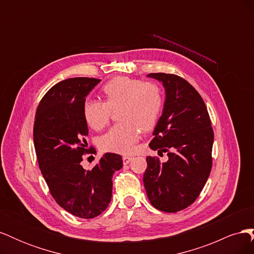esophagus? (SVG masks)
<instances>
[{
  "label": "esophagus",
  "instance_id": "esophagus-1",
  "mask_svg": "<svg viewBox=\"0 0 254 254\" xmlns=\"http://www.w3.org/2000/svg\"><path fill=\"white\" fill-rule=\"evenodd\" d=\"M131 160H132V157H130V156H124V157H123V163H124V164L126 165V164H128Z\"/></svg>",
  "mask_w": 254,
  "mask_h": 254
}]
</instances>
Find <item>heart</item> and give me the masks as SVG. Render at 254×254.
<instances>
[{"label":"heart","mask_w":254,"mask_h":254,"mask_svg":"<svg viewBox=\"0 0 254 254\" xmlns=\"http://www.w3.org/2000/svg\"><path fill=\"white\" fill-rule=\"evenodd\" d=\"M104 102L87 101L82 115L87 124L95 130L110 122L112 110L118 109V122L105 133L99 145L106 151L129 153L140 137L141 130L155 128L163 108V92L158 83L139 78L118 76L102 89Z\"/></svg>","instance_id":"1"}]
</instances>
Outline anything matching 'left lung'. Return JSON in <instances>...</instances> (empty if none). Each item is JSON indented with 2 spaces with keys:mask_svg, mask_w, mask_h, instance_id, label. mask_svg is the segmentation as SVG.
<instances>
[{
  "mask_svg": "<svg viewBox=\"0 0 254 254\" xmlns=\"http://www.w3.org/2000/svg\"><path fill=\"white\" fill-rule=\"evenodd\" d=\"M163 83L166 99L163 113L149 143L158 155L147 157L143 182L156 209L175 213L187 209L198 198L209 178L213 158L214 132L209 112L197 90L175 74L150 73Z\"/></svg>",
  "mask_w": 254,
  "mask_h": 254,
  "instance_id": "obj_1",
  "label": "left lung"
}]
</instances>
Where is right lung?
Instances as JSON below:
<instances>
[{"label": "right lung", "mask_w": 254, "mask_h": 254, "mask_svg": "<svg viewBox=\"0 0 254 254\" xmlns=\"http://www.w3.org/2000/svg\"><path fill=\"white\" fill-rule=\"evenodd\" d=\"M101 79L75 77L53 86L38 106L34 123V144L38 164L55 201L79 218H94L109 205L112 177L123 160L107 152L86 171L83 156L89 130L82 115L86 96Z\"/></svg>", "instance_id": "1"}]
</instances>
